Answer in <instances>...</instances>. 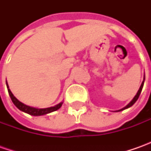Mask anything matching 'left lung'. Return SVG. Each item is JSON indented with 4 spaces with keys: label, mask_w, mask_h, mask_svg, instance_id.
<instances>
[{
    "label": "left lung",
    "mask_w": 151,
    "mask_h": 151,
    "mask_svg": "<svg viewBox=\"0 0 151 151\" xmlns=\"http://www.w3.org/2000/svg\"><path fill=\"white\" fill-rule=\"evenodd\" d=\"M144 82H145V78H144V81H142V83H141V86H140V87H139V91H138V92H137V94L134 96V97L133 98V100L126 106V107H124V108H122V109H120V110H119V111H116V112H119V111H123V110H124V109H126V108H129V107H130L131 106H133L134 103H135V101L138 100V98H139V95H140V93H141V91H142V88H143V86H144Z\"/></svg>",
    "instance_id": "obj_1"
}]
</instances>
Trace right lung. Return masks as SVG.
Listing matches in <instances>:
<instances>
[{"label":"right lung","mask_w":151,"mask_h":151,"mask_svg":"<svg viewBox=\"0 0 151 151\" xmlns=\"http://www.w3.org/2000/svg\"><path fill=\"white\" fill-rule=\"evenodd\" d=\"M6 86H7V90H8V93L9 95H10V97H11L12 102L14 103L15 106L17 107L19 110H21V111H22V112H24V113H28V114L32 115V116H41V115H45V114H48V113H52V112H55L56 110H58L62 106V104H63V101H62L60 103L55 105V107H47V108H36V107H30V106H27L26 104L21 102L20 101H18L15 97L14 95L12 93L11 90L9 89L7 82H6Z\"/></svg>","instance_id":"add662e5"}]
</instances>
